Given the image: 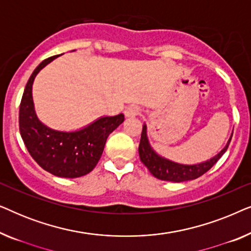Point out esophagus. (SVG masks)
Instances as JSON below:
<instances>
[{
  "label": "esophagus",
  "mask_w": 251,
  "mask_h": 251,
  "mask_svg": "<svg viewBox=\"0 0 251 251\" xmlns=\"http://www.w3.org/2000/svg\"><path fill=\"white\" fill-rule=\"evenodd\" d=\"M125 114L126 118H135V116L140 114V108L137 106H129L125 111Z\"/></svg>",
  "instance_id": "34e87169"
}]
</instances>
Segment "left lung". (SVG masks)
Instances as JSON below:
<instances>
[{
    "instance_id": "left-lung-1",
    "label": "left lung",
    "mask_w": 251,
    "mask_h": 251,
    "mask_svg": "<svg viewBox=\"0 0 251 251\" xmlns=\"http://www.w3.org/2000/svg\"><path fill=\"white\" fill-rule=\"evenodd\" d=\"M231 139L232 137L229 138L224 149H223L217 155L212 157V159L198 164H181L164 159V157L160 156L159 154L155 153V151H154L150 145L149 138H147L146 126L144 125L142 137H140L138 152L140 161L145 164V167L150 170V173L152 174L154 177H156L157 179L161 180L180 183V181L195 179V178L200 177L203 174L207 173V171L221 159L223 154L226 152Z\"/></svg>"
}]
</instances>
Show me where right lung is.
I'll list each match as a JSON object with an SVG mask.
<instances>
[{
    "mask_svg": "<svg viewBox=\"0 0 251 251\" xmlns=\"http://www.w3.org/2000/svg\"><path fill=\"white\" fill-rule=\"evenodd\" d=\"M44 59L30 75L19 107V131L30 156L57 177L77 178L94 170L109 133L125 121V115L104 116L77 131H58L43 125L34 111L32 85L37 73L56 59Z\"/></svg>",
    "mask_w": 251,
    "mask_h": 251,
    "instance_id": "right-lung-1",
    "label": "right lung"
}]
</instances>
